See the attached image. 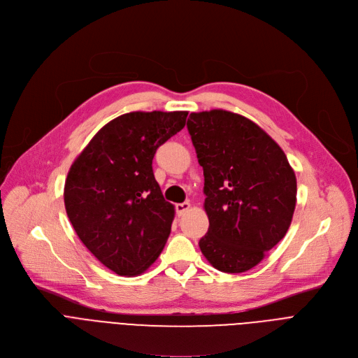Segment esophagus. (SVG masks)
<instances>
[{"instance_id": "1", "label": "esophagus", "mask_w": 358, "mask_h": 358, "mask_svg": "<svg viewBox=\"0 0 358 358\" xmlns=\"http://www.w3.org/2000/svg\"><path fill=\"white\" fill-rule=\"evenodd\" d=\"M175 209H176V213L179 215V216H182V215H185L189 209H190V203L189 202H182V203H176V206H175Z\"/></svg>"}]
</instances>
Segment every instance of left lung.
Here are the masks:
<instances>
[{"instance_id": "obj_1", "label": "left lung", "mask_w": 358, "mask_h": 358, "mask_svg": "<svg viewBox=\"0 0 358 358\" xmlns=\"http://www.w3.org/2000/svg\"><path fill=\"white\" fill-rule=\"evenodd\" d=\"M187 130L203 168L209 217L199 248L217 271H248L291 225L295 173L278 143L241 115L227 110L190 113Z\"/></svg>"}]
</instances>
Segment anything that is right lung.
I'll return each instance as SVG.
<instances>
[{"mask_svg":"<svg viewBox=\"0 0 358 358\" xmlns=\"http://www.w3.org/2000/svg\"><path fill=\"white\" fill-rule=\"evenodd\" d=\"M187 112H131L103 126L73 162L64 185L70 222L86 248L122 277L160 255L175 217L152 162L185 127Z\"/></svg>","mask_w":358,"mask_h":358,"instance_id":"right-lung-1","label":"right lung"}]
</instances>
